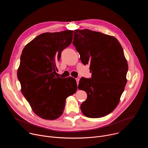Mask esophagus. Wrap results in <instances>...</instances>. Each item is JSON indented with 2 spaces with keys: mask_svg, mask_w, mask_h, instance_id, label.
Here are the masks:
<instances>
[{
  "mask_svg": "<svg viewBox=\"0 0 148 148\" xmlns=\"http://www.w3.org/2000/svg\"><path fill=\"white\" fill-rule=\"evenodd\" d=\"M75 79H76V81H77V84H79V78H75Z\"/></svg>",
  "mask_w": 148,
  "mask_h": 148,
  "instance_id": "1",
  "label": "esophagus"
}]
</instances>
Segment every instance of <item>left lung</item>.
<instances>
[{
  "label": "left lung",
  "mask_w": 148,
  "mask_h": 148,
  "mask_svg": "<svg viewBox=\"0 0 148 148\" xmlns=\"http://www.w3.org/2000/svg\"><path fill=\"white\" fill-rule=\"evenodd\" d=\"M73 45L84 65L90 64L91 78L82 77L78 88L87 94L81 105L88 118L106 116L117 107L127 79L128 65L123 49L114 36L89 29L75 30Z\"/></svg>",
  "instance_id": "left-lung-1"
}]
</instances>
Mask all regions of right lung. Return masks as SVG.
I'll use <instances>...</instances> for the list:
<instances>
[{
    "instance_id": "right-lung-1",
    "label": "right lung",
    "mask_w": 148,
    "mask_h": 148,
    "mask_svg": "<svg viewBox=\"0 0 148 148\" xmlns=\"http://www.w3.org/2000/svg\"><path fill=\"white\" fill-rule=\"evenodd\" d=\"M73 30L42 33L26 45L20 57L17 78L21 91L39 117L54 120L63 113L66 98L75 93L72 77L55 76L61 53L72 42Z\"/></svg>"
}]
</instances>
